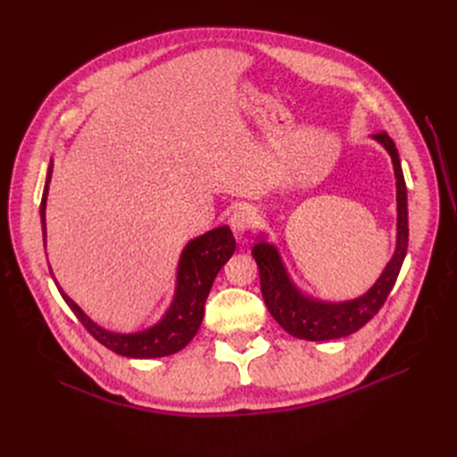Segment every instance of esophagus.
I'll return each instance as SVG.
<instances>
[{"mask_svg": "<svg viewBox=\"0 0 457 457\" xmlns=\"http://www.w3.org/2000/svg\"><path fill=\"white\" fill-rule=\"evenodd\" d=\"M255 223H257V213L250 205H242L230 215V227L237 237H242V234L250 232L255 227Z\"/></svg>", "mask_w": 457, "mask_h": 457, "instance_id": "34e87169", "label": "esophagus"}]
</instances>
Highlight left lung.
Here are the masks:
<instances>
[{
    "label": "left lung",
    "mask_w": 457,
    "mask_h": 457,
    "mask_svg": "<svg viewBox=\"0 0 457 457\" xmlns=\"http://www.w3.org/2000/svg\"><path fill=\"white\" fill-rule=\"evenodd\" d=\"M373 139L379 141L386 148L395 165L398 223L395 255L368 294L343 303H324L305 297L294 286V282L289 280L276 247L267 244L265 240H259L253 245L252 255L259 267L261 294L262 299H265V305L274 316V320L294 337L307 341H328L354 334V331L366 326L379 312L398 278L400 267H403L408 250L406 183L403 168H400L398 150L391 137L381 131L373 135Z\"/></svg>",
    "instance_id": "1"
}]
</instances>
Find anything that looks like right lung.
Segmentation results:
<instances>
[{
	"label": "right lung",
	"mask_w": 457,
	"mask_h": 457,
	"mask_svg": "<svg viewBox=\"0 0 457 457\" xmlns=\"http://www.w3.org/2000/svg\"><path fill=\"white\" fill-rule=\"evenodd\" d=\"M53 165H49L47 181L41 196L39 213H41V228L46 234V202L51 183ZM237 250V240H234L228 227H219L202 237L190 240L183 250L181 261L177 269V292L170 311L165 312L162 320L148 329L137 331V334H114L101 326H96L91 318L81 311L76 303L68 297L61 286L57 284L66 305L72 309L78 320L86 326L89 334L103 343L106 349L114 351L128 358H160L185 349L187 345L196 336V331L204 318V305L210 295V289L220 267L230 259ZM51 270V269H49Z\"/></svg>",
	"instance_id": "add662e5"
}]
</instances>
